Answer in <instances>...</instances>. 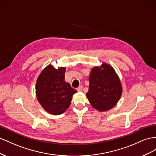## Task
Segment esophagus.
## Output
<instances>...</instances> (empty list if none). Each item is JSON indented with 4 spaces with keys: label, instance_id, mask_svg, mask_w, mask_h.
I'll return each mask as SVG.
<instances>
[{
    "label": "esophagus",
    "instance_id": "obj_1",
    "mask_svg": "<svg viewBox=\"0 0 156 156\" xmlns=\"http://www.w3.org/2000/svg\"><path fill=\"white\" fill-rule=\"evenodd\" d=\"M83 89V86H80L78 88H77V91H82Z\"/></svg>",
    "mask_w": 156,
    "mask_h": 156
}]
</instances>
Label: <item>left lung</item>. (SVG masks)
<instances>
[{
    "label": "left lung",
    "instance_id": "obj_1",
    "mask_svg": "<svg viewBox=\"0 0 156 156\" xmlns=\"http://www.w3.org/2000/svg\"><path fill=\"white\" fill-rule=\"evenodd\" d=\"M89 82L86 96L93 108L104 112L118 103L122 94V86L112 66L107 63L95 66L91 70Z\"/></svg>",
    "mask_w": 156,
    "mask_h": 156
}]
</instances>
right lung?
<instances>
[{
	"label": "right lung",
	"mask_w": 156,
	"mask_h": 156,
	"mask_svg": "<svg viewBox=\"0 0 156 156\" xmlns=\"http://www.w3.org/2000/svg\"><path fill=\"white\" fill-rule=\"evenodd\" d=\"M65 67L55 69L48 65L37 78L36 94L40 104L53 115L63 114L68 109L73 95L77 91L65 80Z\"/></svg>",
	"instance_id": "right-lung-1"
}]
</instances>
